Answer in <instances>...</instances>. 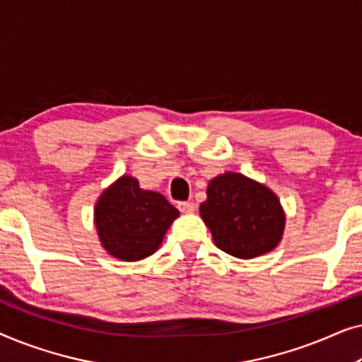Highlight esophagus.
<instances>
[{
  "mask_svg": "<svg viewBox=\"0 0 362 362\" xmlns=\"http://www.w3.org/2000/svg\"><path fill=\"white\" fill-rule=\"evenodd\" d=\"M177 209H180L182 214H191V212H194L196 206H194V202L182 201V202H177Z\"/></svg>",
  "mask_w": 362,
  "mask_h": 362,
  "instance_id": "obj_1",
  "label": "esophagus"
}]
</instances>
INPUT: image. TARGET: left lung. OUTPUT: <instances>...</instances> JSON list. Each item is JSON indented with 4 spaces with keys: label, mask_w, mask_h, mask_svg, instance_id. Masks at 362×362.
<instances>
[{
    "label": "left lung",
    "mask_w": 362,
    "mask_h": 362,
    "mask_svg": "<svg viewBox=\"0 0 362 362\" xmlns=\"http://www.w3.org/2000/svg\"><path fill=\"white\" fill-rule=\"evenodd\" d=\"M199 212L216 245L237 259L274 250L284 234L285 214L279 197L239 173L214 177Z\"/></svg>",
    "instance_id": "obj_1"
}]
</instances>
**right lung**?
<instances>
[{"mask_svg": "<svg viewBox=\"0 0 362 362\" xmlns=\"http://www.w3.org/2000/svg\"><path fill=\"white\" fill-rule=\"evenodd\" d=\"M180 212L160 192L143 191L135 177L123 176L95 206V227L102 245L117 259L135 262L160 247Z\"/></svg>", "mask_w": 362, "mask_h": 362, "instance_id": "add662e5", "label": "right lung"}]
</instances>
